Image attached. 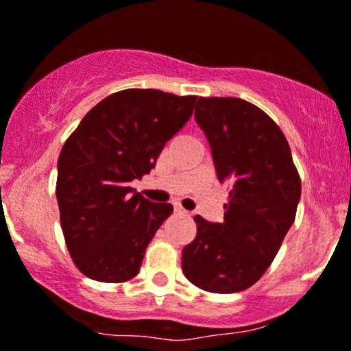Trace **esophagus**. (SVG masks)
Instances as JSON below:
<instances>
[{
	"mask_svg": "<svg viewBox=\"0 0 351 351\" xmlns=\"http://www.w3.org/2000/svg\"><path fill=\"white\" fill-rule=\"evenodd\" d=\"M175 208H176V210H178V212H182V213H188V212H186V210H185V208H183V206H182V205H180V204H175Z\"/></svg>",
	"mask_w": 351,
	"mask_h": 351,
	"instance_id": "1",
	"label": "esophagus"
}]
</instances>
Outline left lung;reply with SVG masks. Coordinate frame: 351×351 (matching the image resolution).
I'll return each instance as SVG.
<instances>
[{
    "label": "left lung",
    "instance_id": "8db88e82",
    "mask_svg": "<svg viewBox=\"0 0 351 351\" xmlns=\"http://www.w3.org/2000/svg\"><path fill=\"white\" fill-rule=\"evenodd\" d=\"M195 119L230 193L222 223L195 217L197 237L183 249V274L208 293H239L274 261L296 219L301 180L282 131L257 106L237 97H198Z\"/></svg>",
    "mask_w": 351,
    "mask_h": 351
}]
</instances>
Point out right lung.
<instances>
[{
    "label": "right lung",
    "mask_w": 351,
    "mask_h": 351,
    "mask_svg": "<svg viewBox=\"0 0 351 351\" xmlns=\"http://www.w3.org/2000/svg\"><path fill=\"white\" fill-rule=\"evenodd\" d=\"M197 95L126 88L94 106L58 156L57 202L65 243L87 278L124 282L141 267L147 243L171 215L131 188L193 114Z\"/></svg>",
    "instance_id": "obj_1"
}]
</instances>
